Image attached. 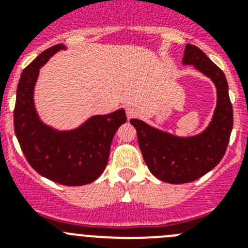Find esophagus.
I'll use <instances>...</instances> for the list:
<instances>
[{
	"label": "esophagus",
	"instance_id": "obj_1",
	"mask_svg": "<svg viewBox=\"0 0 248 248\" xmlns=\"http://www.w3.org/2000/svg\"><path fill=\"white\" fill-rule=\"evenodd\" d=\"M125 113L126 118H128V119H131V118H134L135 115H137L138 110L135 107H133V105H128V107H125Z\"/></svg>",
	"mask_w": 248,
	"mask_h": 248
}]
</instances>
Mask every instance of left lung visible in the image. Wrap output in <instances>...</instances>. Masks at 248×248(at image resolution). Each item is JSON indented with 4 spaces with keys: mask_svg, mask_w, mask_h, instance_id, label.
Returning a JSON list of instances; mask_svg holds the SVG:
<instances>
[{
    "mask_svg": "<svg viewBox=\"0 0 248 248\" xmlns=\"http://www.w3.org/2000/svg\"><path fill=\"white\" fill-rule=\"evenodd\" d=\"M184 64L210 77L217 88V107L211 124L203 133L191 138H177L151 128L141 120L131 119L138 143L151 174L161 181L185 184L198 180L221 161L230 141L233 111L226 77L200 48L186 45Z\"/></svg>",
    "mask_w": 248,
    "mask_h": 248,
    "instance_id": "8db88e82",
    "label": "left lung"
}]
</instances>
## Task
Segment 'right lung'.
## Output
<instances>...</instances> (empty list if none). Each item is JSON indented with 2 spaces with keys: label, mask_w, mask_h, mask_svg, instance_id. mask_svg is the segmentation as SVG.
<instances>
[{
  "label": "right lung",
  "mask_w": 248,
  "mask_h": 248,
  "mask_svg": "<svg viewBox=\"0 0 248 248\" xmlns=\"http://www.w3.org/2000/svg\"><path fill=\"white\" fill-rule=\"evenodd\" d=\"M63 48V45L48 48L22 72L13 124L23 155L39 175L62 185L80 186L94 181L104 171L111 140L126 117L123 109L95 115L72 131L53 130L38 119L33 89L39 68Z\"/></svg>",
  "instance_id": "add662e5"
}]
</instances>
